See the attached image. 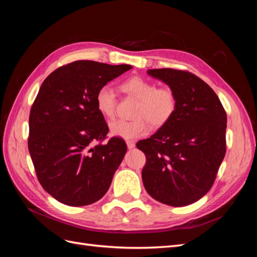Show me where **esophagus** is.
I'll return each instance as SVG.
<instances>
[{
  "label": "esophagus",
  "instance_id": "esophagus-1",
  "mask_svg": "<svg viewBox=\"0 0 257 257\" xmlns=\"http://www.w3.org/2000/svg\"><path fill=\"white\" fill-rule=\"evenodd\" d=\"M126 145H127V148L130 150L133 149V148H135V144L133 142H126Z\"/></svg>",
  "mask_w": 257,
  "mask_h": 257
}]
</instances>
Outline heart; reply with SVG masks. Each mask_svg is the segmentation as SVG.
<instances>
[{
	"instance_id": "obj_1",
	"label": "heart",
	"mask_w": 257,
	"mask_h": 257,
	"mask_svg": "<svg viewBox=\"0 0 257 257\" xmlns=\"http://www.w3.org/2000/svg\"><path fill=\"white\" fill-rule=\"evenodd\" d=\"M122 90L128 95L138 99L135 116L137 119L114 120L109 128L112 136L124 141H135L149 132V120L154 127L166 124L177 109V95L168 87L158 88V84L143 77L134 76L121 84ZM96 109L107 119H112L115 114V94L109 85L100 87L95 95Z\"/></svg>"
}]
</instances>
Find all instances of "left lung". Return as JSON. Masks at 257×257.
<instances>
[{
  "instance_id": "left-lung-1",
  "label": "left lung",
  "mask_w": 257,
  "mask_h": 257,
  "mask_svg": "<svg viewBox=\"0 0 257 257\" xmlns=\"http://www.w3.org/2000/svg\"><path fill=\"white\" fill-rule=\"evenodd\" d=\"M177 95V109L150 138L137 143L146 154L143 182L155 200L173 207L205 196L226 152V112L197 76L173 68L148 69Z\"/></svg>"
}]
</instances>
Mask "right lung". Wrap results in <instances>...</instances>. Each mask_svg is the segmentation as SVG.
<instances>
[{
  "label": "right lung",
  "instance_id": "right-lung-1",
  "mask_svg": "<svg viewBox=\"0 0 257 257\" xmlns=\"http://www.w3.org/2000/svg\"><path fill=\"white\" fill-rule=\"evenodd\" d=\"M133 66L81 60L46 78L31 108L29 152L44 190L67 206L102 198L126 153L121 138L108 133L95 105L97 90Z\"/></svg>",
  "mask_w": 257,
  "mask_h": 257
}]
</instances>
